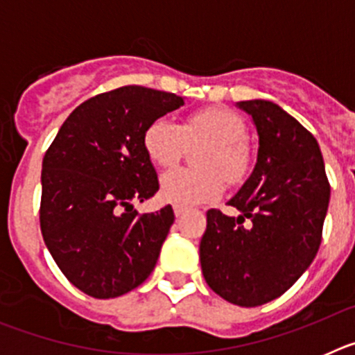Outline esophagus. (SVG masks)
Listing matches in <instances>:
<instances>
[{"instance_id": "34e87169", "label": "esophagus", "mask_w": 355, "mask_h": 355, "mask_svg": "<svg viewBox=\"0 0 355 355\" xmlns=\"http://www.w3.org/2000/svg\"><path fill=\"white\" fill-rule=\"evenodd\" d=\"M184 211H187V209L181 208V206H178V205L174 206V215H175V216H181V215H183Z\"/></svg>"}]
</instances>
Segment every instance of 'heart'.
Instances as JSON below:
<instances>
[{"label": "heart", "mask_w": 355, "mask_h": 355, "mask_svg": "<svg viewBox=\"0 0 355 355\" xmlns=\"http://www.w3.org/2000/svg\"><path fill=\"white\" fill-rule=\"evenodd\" d=\"M245 122L231 110H197L183 122L156 119L144 133V149L158 167H172L184 155L188 144L206 140L209 147L200 153L197 165L202 168H174L163 174L159 196L172 205L199 206L218 199L224 180L241 183L250 171V150L243 142Z\"/></svg>", "instance_id": "heart-1"}]
</instances>
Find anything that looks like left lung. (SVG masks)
<instances>
[{"instance_id": "1", "label": "left lung", "mask_w": 355, "mask_h": 355, "mask_svg": "<svg viewBox=\"0 0 355 355\" xmlns=\"http://www.w3.org/2000/svg\"><path fill=\"white\" fill-rule=\"evenodd\" d=\"M236 106L258 130V159L227 202L241 215L206 213L200 268L222 299L256 307L290 290L315 259L331 187L318 142L297 119L265 99Z\"/></svg>"}]
</instances>
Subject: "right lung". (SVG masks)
Masks as SVG:
<instances>
[{
	"instance_id": "add662e5",
	"label": "right lung",
	"mask_w": 355,
	"mask_h": 355,
	"mask_svg": "<svg viewBox=\"0 0 355 355\" xmlns=\"http://www.w3.org/2000/svg\"><path fill=\"white\" fill-rule=\"evenodd\" d=\"M183 105L139 85L99 94L69 115L46 150L42 238L65 277L94 299L128 293L155 270L174 211L133 209L159 188L144 133Z\"/></svg>"
}]
</instances>
